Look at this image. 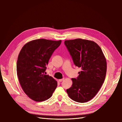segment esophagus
<instances>
[{"instance_id": "obj_1", "label": "esophagus", "mask_w": 122, "mask_h": 122, "mask_svg": "<svg viewBox=\"0 0 122 122\" xmlns=\"http://www.w3.org/2000/svg\"><path fill=\"white\" fill-rule=\"evenodd\" d=\"M64 78H62V79H59L58 80V81L59 82H61L62 81H63L64 80Z\"/></svg>"}]
</instances>
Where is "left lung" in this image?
<instances>
[{
	"mask_svg": "<svg viewBox=\"0 0 122 122\" xmlns=\"http://www.w3.org/2000/svg\"><path fill=\"white\" fill-rule=\"evenodd\" d=\"M65 45L74 65L81 70L72 86L66 90L73 100L84 103L97 94L104 81L107 65L102 49L97 43L87 40H66Z\"/></svg>",
	"mask_w": 122,
	"mask_h": 122,
	"instance_id": "left-lung-1",
	"label": "left lung"
}]
</instances>
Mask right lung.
<instances>
[{
  "instance_id": "1",
  "label": "right lung",
  "mask_w": 122,
  "mask_h": 122,
  "mask_svg": "<svg viewBox=\"0 0 122 122\" xmlns=\"http://www.w3.org/2000/svg\"><path fill=\"white\" fill-rule=\"evenodd\" d=\"M61 42L37 39L26 44L20 51L17 61V76L24 93L33 100H46L57 87L56 81L45 73L49 59Z\"/></svg>"
}]
</instances>
